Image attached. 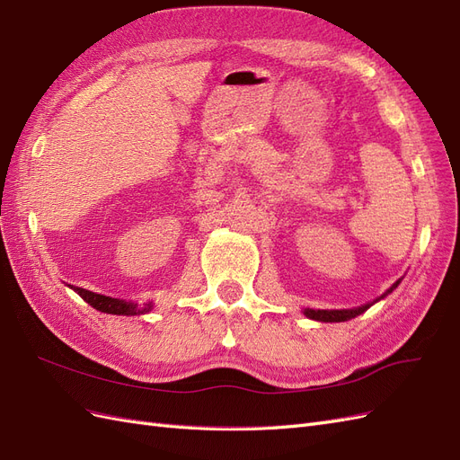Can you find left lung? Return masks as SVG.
<instances>
[{
  "label": "left lung",
  "instance_id": "left-lung-1",
  "mask_svg": "<svg viewBox=\"0 0 460 460\" xmlns=\"http://www.w3.org/2000/svg\"><path fill=\"white\" fill-rule=\"evenodd\" d=\"M399 285V281L393 285L387 293H384L382 296L379 298H384V296H387L393 288H395ZM379 298H376L374 303H377ZM374 303H368V305H364V306H358V308H350V310H312V308H306L305 310V316L306 318H310V320H318V322H347V320H352V318H357V316H360L362 312H366L368 310Z\"/></svg>",
  "mask_w": 460,
  "mask_h": 460
}]
</instances>
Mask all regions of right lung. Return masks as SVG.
Listing matches in <instances>:
<instances>
[{
    "mask_svg": "<svg viewBox=\"0 0 460 460\" xmlns=\"http://www.w3.org/2000/svg\"><path fill=\"white\" fill-rule=\"evenodd\" d=\"M71 288L76 295H81V298H84L92 308L106 314H115V316H137V314H146L152 310V305L138 306L135 303H127V300H121V298H111L106 295L92 293L83 287H71Z\"/></svg>",
    "mask_w": 460,
    "mask_h": 460,
    "instance_id": "obj_1",
    "label": "right lung"
}]
</instances>
